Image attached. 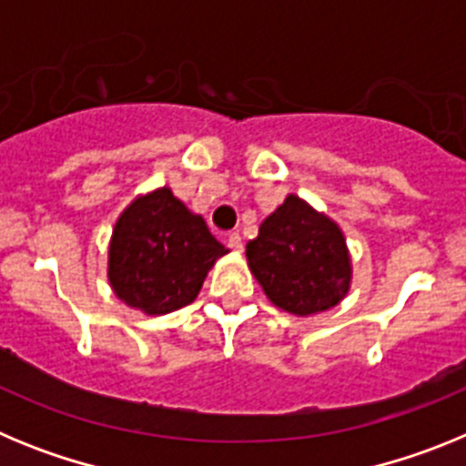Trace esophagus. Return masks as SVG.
<instances>
[{
  "label": "esophagus",
  "instance_id": "1",
  "mask_svg": "<svg viewBox=\"0 0 466 466\" xmlns=\"http://www.w3.org/2000/svg\"><path fill=\"white\" fill-rule=\"evenodd\" d=\"M228 247L233 249V252H242L245 242H242L240 233H228Z\"/></svg>",
  "mask_w": 466,
  "mask_h": 466
}]
</instances>
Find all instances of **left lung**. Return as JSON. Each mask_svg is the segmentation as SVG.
<instances>
[{
  "instance_id": "left-lung-1",
  "label": "left lung",
  "mask_w": 466,
  "mask_h": 466,
  "mask_svg": "<svg viewBox=\"0 0 466 466\" xmlns=\"http://www.w3.org/2000/svg\"><path fill=\"white\" fill-rule=\"evenodd\" d=\"M254 278L275 306L294 315L333 308L350 289V257L340 228L289 196L247 245Z\"/></svg>"
}]
</instances>
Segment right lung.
<instances>
[{
    "label": "right lung",
    "mask_w": 466,
    "mask_h": 466,
    "mask_svg": "<svg viewBox=\"0 0 466 466\" xmlns=\"http://www.w3.org/2000/svg\"><path fill=\"white\" fill-rule=\"evenodd\" d=\"M226 252L203 217L188 212L170 188H158L118 217L109 245V282L130 308L166 315L196 299L208 270Z\"/></svg>",
    "instance_id": "obj_1"
}]
</instances>
